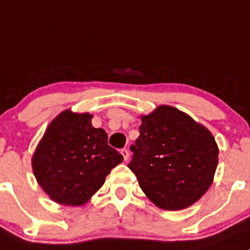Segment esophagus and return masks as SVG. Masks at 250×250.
Instances as JSON below:
<instances>
[{
    "mask_svg": "<svg viewBox=\"0 0 250 250\" xmlns=\"http://www.w3.org/2000/svg\"><path fill=\"white\" fill-rule=\"evenodd\" d=\"M120 153L123 154V157H124V161H127V158H129V151H127L126 148H123L120 151Z\"/></svg>",
    "mask_w": 250,
    "mask_h": 250,
    "instance_id": "esophagus-1",
    "label": "esophagus"
}]
</instances>
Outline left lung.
Wrapping results in <instances>:
<instances>
[{
    "mask_svg": "<svg viewBox=\"0 0 250 250\" xmlns=\"http://www.w3.org/2000/svg\"><path fill=\"white\" fill-rule=\"evenodd\" d=\"M129 168L147 198L163 210L195 204L211 187L218 163L215 137L200 123L170 105L141 115Z\"/></svg>",
    "mask_w": 250,
    "mask_h": 250,
    "instance_id": "1",
    "label": "left lung"
}]
</instances>
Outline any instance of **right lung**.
Masks as SVG:
<instances>
[{"label": "right lung", "instance_id": "obj_1", "mask_svg": "<svg viewBox=\"0 0 250 250\" xmlns=\"http://www.w3.org/2000/svg\"><path fill=\"white\" fill-rule=\"evenodd\" d=\"M93 115L66 109L52 119L32 157L38 184L52 201L82 206L123 162L108 145V135L92 125Z\"/></svg>", "mask_w": 250, "mask_h": 250}]
</instances>
